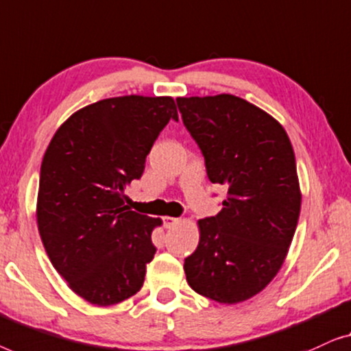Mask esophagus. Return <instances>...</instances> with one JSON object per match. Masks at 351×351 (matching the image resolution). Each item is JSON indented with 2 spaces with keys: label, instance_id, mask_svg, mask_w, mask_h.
Masks as SVG:
<instances>
[{
  "label": "esophagus",
  "instance_id": "obj_1",
  "mask_svg": "<svg viewBox=\"0 0 351 351\" xmlns=\"http://www.w3.org/2000/svg\"><path fill=\"white\" fill-rule=\"evenodd\" d=\"M178 218H173V216H165L164 218V226L167 227V229H170V227H173L175 224H178Z\"/></svg>",
  "mask_w": 351,
  "mask_h": 351
}]
</instances>
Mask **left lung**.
<instances>
[{
	"label": "left lung",
	"mask_w": 351,
	"mask_h": 351,
	"mask_svg": "<svg viewBox=\"0 0 351 351\" xmlns=\"http://www.w3.org/2000/svg\"><path fill=\"white\" fill-rule=\"evenodd\" d=\"M208 180L227 186L223 210L199 221L200 241L184 259L187 283L219 304L263 291L293 241L300 191L293 146L272 116L243 98H176Z\"/></svg>",
	"instance_id": "1"
}]
</instances>
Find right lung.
Instances as JSON below:
<instances>
[{
    "mask_svg": "<svg viewBox=\"0 0 351 351\" xmlns=\"http://www.w3.org/2000/svg\"><path fill=\"white\" fill-rule=\"evenodd\" d=\"M170 97H116L88 105L58 128L39 175L38 229L51 263L77 295L114 305L136 294L156 254L159 218L132 211L124 189L169 121Z\"/></svg>",
    "mask_w": 351,
    "mask_h": 351,
    "instance_id": "right-lung-1",
    "label": "right lung"
}]
</instances>
